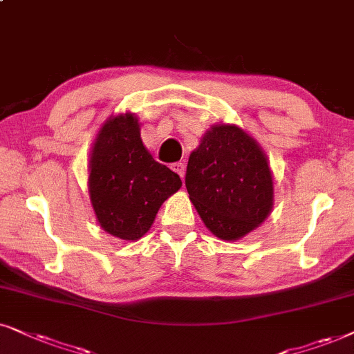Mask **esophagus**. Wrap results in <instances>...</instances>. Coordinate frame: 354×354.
<instances>
[{
  "mask_svg": "<svg viewBox=\"0 0 354 354\" xmlns=\"http://www.w3.org/2000/svg\"><path fill=\"white\" fill-rule=\"evenodd\" d=\"M173 171L174 173H178L180 174L181 178H185V173H186V167H185V163H181V162H178V163H173Z\"/></svg>",
  "mask_w": 354,
  "mask_h": 354,
  "instance_id": "1",
  "label": "esophagus"
}]
</instances>
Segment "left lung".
Listing matches in <instances>:
<instances>
[{"label":"left lung","mask_w":354,"mask_h":354,"mask_svg":"<svg viewBox=\"0 0 354 354\" xmlns=\"http://www.w3.org/2000/svg\"><path fill=\"white\" fill-rule=\"evenodd\" d=\"M186 189L204 225L238 241L270 215L273 173L266 152L236 124L210 126L189 155Z\"/></svg>","instance_id":"1"}]
</instances>
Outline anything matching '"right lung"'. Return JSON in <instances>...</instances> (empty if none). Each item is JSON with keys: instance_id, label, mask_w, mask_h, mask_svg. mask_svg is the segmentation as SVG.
<instances>
[{"instance_id": "right-lung-1", "label": "right lung", "mask_w": 354, "mask_h": 354, "mask_svg": "<svg viewBox=\"0 0 354 354\" xmlns=\"http://www.w3.org/2000/svg\"><path fill=\"white\" fill-rule=\"evenodd\" d=\"M88 196L98 225L111 236L138 241L152 228L160 207L181 187V178L155 162L140 139L134 113L111 115L88 155Z\"/></svg>"}]
</instances>
